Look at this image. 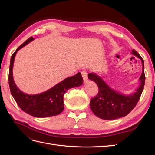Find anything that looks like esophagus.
I'll return each instance as SVG.
<instances>
[{
    "mask_svg": "<svg viewBox=\"0 0 155 155\" xmlns=\"http://www.w3.org/2000/svg\"><path fill=\"white\" fill-rule=\"evenodd\" d=\"M81 75H82L84 82H87V81L88 80V74L85 71H82Z\"/></svg>",
    "mask_w": 155,
    "mask_h": 155,
    "instance_id": "1",
    "label": "esophagus"
}]
</instances>
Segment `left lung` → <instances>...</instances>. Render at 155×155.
Instances as JSON below:
<instances>
[{
  "label": "left lung",
  "instance_id": "obj_1",
  "mask_svg": "<svg viewBox=\"0 0 155 155\" xmlns=\"http://www.w3.org/2000/svg\"><path fill=\"white\" fill-rule=\"evenodd\" d=\"M142 61V72L139 78L140 86L130 94H124L114 90L96 73L88 74V79L95 82L98 87V93L91 100L90 107L97 117L105 120H113L127 115L132 110L141 96L145 84L144 61L136 50L131 52Z\"/></svg>",
  "mask_w": 155,
  "mask_h": 155
}]
</instances>
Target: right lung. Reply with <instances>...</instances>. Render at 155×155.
<instances>
[{"instance_id":"right-lung-1","label":"right lung","mask_w":155,"mask_h":155,"mask_svg":"<svg viewBox=\"0 0 155 155\" xmlns=\"http://www.w3.org/2000/svg\"><path fill=\"white\" fill-rule=\"evenodd\" d=\"M34 40L30 37L18 47L12 55L9 72V85L12 95L17 105L26 113L37 118H46L59 114L64 110L63 96L71 88L81 86L83 80L80 72L56 84L45 92L30 95L21 91L13 80V67L17 51Z\"/></svg>"}]
</instances>
